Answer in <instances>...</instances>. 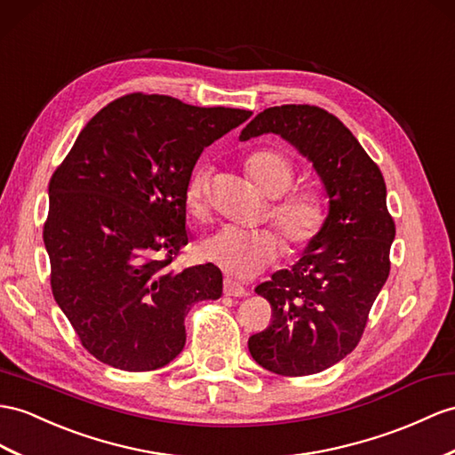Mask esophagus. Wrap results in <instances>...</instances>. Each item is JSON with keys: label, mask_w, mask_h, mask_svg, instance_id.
I'll return each mask as SVG.
<instances>
[{"label": "esophagus", "mask_w": 455, "mask_h": 455, "mask_svg": "<svg viewBox=\"0 0 455 455\" xmlns=\"http://www.w3.org/2000/svg\"><path fill=\"white\" fill-rule=\"evenodd\" d=\"M223 292H225L227 296H236V298H240V296H246V294H248V290L243 288L240 283L232 281V278H225V283H223Z\"/></svg>", "instance_id": "esophagus-1"}]
</instances>
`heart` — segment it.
Wrapping results in <instances>:
<instances>
[{
	"instance_id": "1",
	"label": "heart",
	"mask_w": 455,
	"mask_h": 455,
	"mask_svg": "<svg viewBox=\"0 0 455 455\" xmlns=\"http://www.w3.org/2000/svg\"><path fill=\"white\" fill-rule=\"evenodd\" d=\"M246 172L261 194L273 197L269 217L281 232L290 255L304 253L323 235L329 219L324 196L313 186H296V167L283 149L261 148L246 159ZM184 207L204 220L209 213V174L196 169L184 188ZM202 258L232 276L250 278L263 273L283 253V241L273 228L243 230L223 227L200 242Z\"/></svg>"
}]
</instances>
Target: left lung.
I'll return each mask as SVG.
<instances>
[{
	"instance_id": "obj_1",
	"label": "left lung",
	"mask_w": 455,
	"mask_h": 455,
	"mask_svg": "<svg viewBox=\"0 0 455 455\" xmlns=\"http://www.w3.org/2000/svg\"><path fill=\"white\" fill-rule=\"evenodd\" d=\"M275 132L313 161L329 194L323 235L292 269L276 271L255 292L271 304V324L250 336L251 357L283 377L315 375L354 352L390 273L395 236L379 165L349 128L307 103L269 108L240 140Z\"/></svg>"
}]
</instances>
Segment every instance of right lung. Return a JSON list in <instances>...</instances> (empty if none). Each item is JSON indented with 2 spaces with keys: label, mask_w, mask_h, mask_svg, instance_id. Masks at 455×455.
Wrapping results in <instances>:
<instances>
[{
  "label": "right lung",
  "mask_w": 455,
  "mask_h": 455,
  "mask_svg": "<svg viewBox=\"0 0 455 455\" xmlns=\"http://www.w3.org/2000/svg\"><path fill=\"white\" fill-rule=\"evenodd\" d=\"M251 111L159 94L108 103L50 180L44 243L57 306L90 355L154 371L186 342L194 304L223 294L213 263L172 267L188 243L184 188L204 148Z\"/></svg>",
  "instance_id": "add662e5"
}]
</instances>
